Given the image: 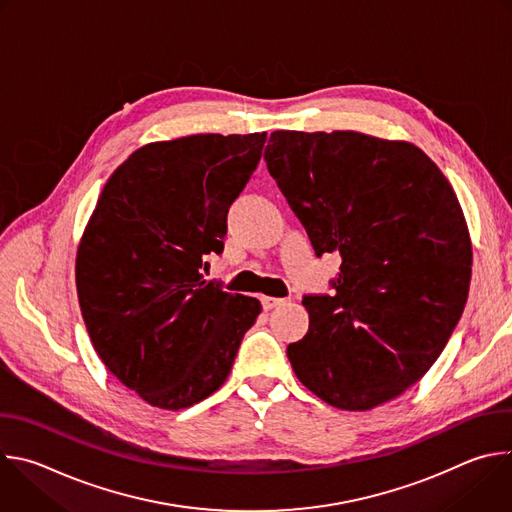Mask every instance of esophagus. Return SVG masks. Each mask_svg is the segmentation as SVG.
Masks as SVG:
<instances>
[{
  "mask_svg": "<svg viewBox=\"0 0 512 512\" xmlns=\"http://www.w3.org/2000/svg\"><path fill=\"white\" fill-rule=\"evenodd\" d=\"M261 304H263V308H265V310H273V308L281 306V304H283V300H279V298H271V296H263V298H261Z\"/></svg>",
  "mask_w": 512,
  "mask_h": 512,
  "instance_id": "1",
  "label": "esophagus"
}]
</instances>
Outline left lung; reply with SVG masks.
<instances>
[{
	"label": "left lung",
	"instance_id": "8db88e82",
	"mask_svg": "<svg viewBox=\"0 0 512 512\" xmlns=\"http://www.w3.org/2000/svg\"><path fill=\"white\" fill-rule=\"evenodd\" d=\"M269 174L316 255L340 253L334 296H306L310 328L287 346L300 383L344 411L415 385L468 300L472 243L458 196L411 141L360 131H273Z\"/></svg>",
	"mask_w": 512,
	"mask_h": 512
}]
</instances>
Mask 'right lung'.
I'll use <instances>...</instances> for the list:
<instances>
[{
    "instance_id": "1",
    "label": "right lung",
    "mask_w": 512,
    "mask_h": 512,
    "mask_svg": "<svg viewBox=\"0 0 512 512\" xmlns=\"http://www.w3.org/2000/svg\"><path fill=\"white\" fill-rule=\"evenodd\" d=\"M267 133H198L135 150L107 180L77 251V294L105 367L145 403L186 409L227 381L255 298L202 279Z\"/></svg>"
}]
</instances>
